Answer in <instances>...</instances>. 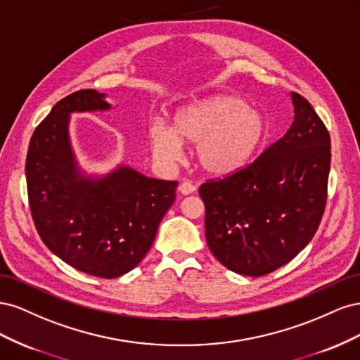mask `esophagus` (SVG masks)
I'll list each match as a JSON object with an SVG mask.
<instances>
[{"label": "esophagus", "instance_id": "esophagus-1", "mask_svg": "<svg viewBox=\"0 0 360 360\" xmlns=\"http://www.w3.org/2000/svg\"><path fill=\"white\" fill-rule=\"evenodd\" d=\"M179 191L183 195H191V193H193L195 191H197V186H195V184L191 183V181H183L180 186H179Z\"/></svg>", "mask_w": 360, "mask_h": 360}]
</instances>
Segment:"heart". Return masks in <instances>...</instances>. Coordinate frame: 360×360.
Segmentation results:
<instances>
[{
  "instance_id": "1",
  "label": "heart",
  "mask_w": 360,
  "mask_h": 360,
  "mask_svg": "<svg viewBox=\"0 0 360 360\" xmlns=\"http://www.w3.org/2000/svg\"><path fill=\"white\" fill-rule=\"evenodd\" d=\"M266 132L264 115L246 101L216 94L180 106L171 129L156 120L148 126V141L155 156L168 163L181 159V144H197L198 167L209 176L226 177L252 160Z\"/></svg>"
}]
</instances>
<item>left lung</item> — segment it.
Wrapping results in <instances>:
<instances>
[{
	"label": "left lung",
	"instance_id": "8db88e82",
	"mask_svg": "<svg viewBox=\"0 0 360 360\" xmlns=\"http://www.w3.org/2000/svg\"><path fill=\"white\" fill-rule=\"evenodd\" d=\"M294 122L249 167L200 186L205 240L234 274L263 276L304 249L328 198L330 136L311 103L290 93Z\"/></svg>",
	"mask_w": 360,
	"mask_h": 360
}]
</instances>
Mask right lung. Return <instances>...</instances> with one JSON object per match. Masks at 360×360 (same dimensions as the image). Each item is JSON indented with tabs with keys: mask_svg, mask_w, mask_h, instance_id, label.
<instances>
[{
	"mask_svg": "<svg viewBox=\"0 0 360 360\" xmlns=\"http://www.w3.org/2000/svg\"><path fill=\"white\" fill-rule=\"evenodd\" d=\"M112 110L106 94L81 90L52 108L30 141V209L40 238L64 263L114 279L136 267L176 201L177 181L147 177L127 163L86 172L70 139V115Z\"/></svg>",
	"mask_w": 360,
	"mask_h": 360,
	"instance_id": "add662e5",
	"label": "right lung"
}]
</instances>
